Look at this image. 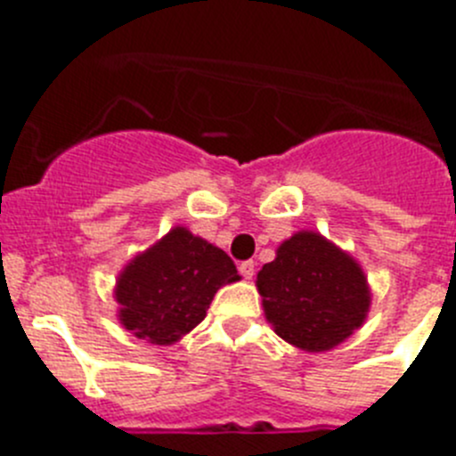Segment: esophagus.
Masks as SVG:
<instances>
[{"label": "esophagus", "mask_w": 456, "mask_h": 456, "mask_svg": "<svg viewBox=\"0 0 456 456\" xmlns=\"http://www.w3.org/2000/svg\"><path fill=\"white\" fill-rule=\"evenodd\" d=\"M240 273L244 278H247V281H251L253 273H256V265H253V260H247V263H241L240 265Z\"/></svg>", "instance_id": "esophagus-1"}]
</instances>
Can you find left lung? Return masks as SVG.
Listing matches in <instances>:
<instances>
[{
  "mask_svg": "<svg viewBox=\"0 0 456 456\" xmlns=\"http://www.w3.org/2000/svg\"><path fill=\"white\" fill-rule=\"evenodd\" d=\"M256 285L273 331L304 352H329L347 340L372 301L361 265L313 231L285 240Z\"/></svg>",
  "mask_w": 456,
  "mask_h": 456,
  "instance_id": "8db88e82",
  "label": "left lung"
}]
</instances>
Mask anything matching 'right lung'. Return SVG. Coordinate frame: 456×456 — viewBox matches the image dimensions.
<instances>
[{
  "instance_id": "right-lung-1",
  "label": "right lung",
  "mask_w": 456,
  "mask_h": 456,
  "mask_svg": "<svg viewBox=\"0 0 456 456\" xmlns=\"http://www.w3.org/2000/svg\"><path fill=\"white\" fill-rule=\"evenodd\" d=\"M235 281L228 253L178 225L118 273V320L141 340L173 345L205 320L216 289Z\"/></svg>"
}]
</instances>
